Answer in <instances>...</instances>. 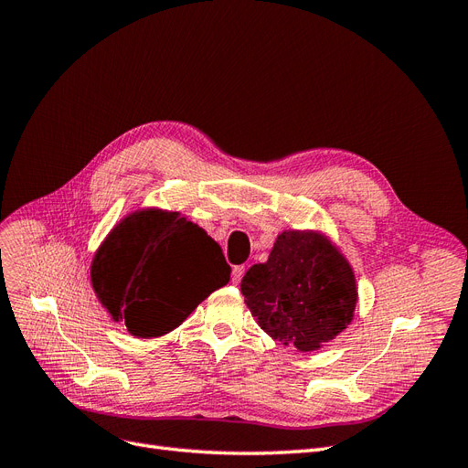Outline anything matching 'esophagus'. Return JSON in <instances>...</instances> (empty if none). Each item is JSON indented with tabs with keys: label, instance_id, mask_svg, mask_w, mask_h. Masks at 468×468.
<instances>
[{
	"label": "esophagus",
	"instance_id": "esophagus-1",
	"mask_svg": "<svg viewBox=\"0 0 468 468\" xmlns=\"http://www.w3.org/2000/svg\"><path fill=\"white\" fill-rule=\"evenodd\" d=\"M244 273H246V267L244 265H234L232 267V282H236V285H238V282L242 281Z\"/></svg>",
	"mask_w": 468,
	"mask_h": 468
}]
</instances>
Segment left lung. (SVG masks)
Here are the masks:
<instances>
[{"label":"left lung","mask_w":468,"mask_h":468,"mask_svg":"<svg viewBox=\"0 0 468 468\" xmlns=\"http://www.w3.org/2000/svg\"><path fill=\"white\" fill-rule=\"evenodd\" d=\"M239 289L261 330L299 351L344 332L357 303L349 263L316 232L279 234L269 260L250 267Z\"/></svg>","instance_id":"obj_1"}]
</instances>
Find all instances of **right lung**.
I'll list each match as a JSON object with an SVG mask.
<instances>
[{
  "label": "right lung",
  "instance_id": "1",
  "mask_svg": "<svg viewBox=\"0 0 468 468\" xmlns=\"http://www.w3.org/2000/svg\"><path fill=\"white\" fill-rule=\"evenodd\" d=\"M230 281L220 246L179 212L140 210L112 229L91 263L97 299L136 337L176 330Z\"/></svg>",
  "mask_w": 468,
  "mask_h": 468
}]
</instances>
